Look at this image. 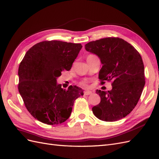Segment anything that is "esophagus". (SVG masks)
Here are the masks:
<instances>
[{"mask_svg": "<svg viewBox=\"0 0 159 159\" xmlns=\"http://www.w3.org/2000/svg\"><path fill=\"white\" fill-rule=\"evenodd\" d=\"M91 94H92V91H90V90H86V91H84L85 95H90Z\"/></svg>", "mask_w": 159, "mask_h": 159, "instance_id": "34e87169", "label": "esophagus"}]
</instances>
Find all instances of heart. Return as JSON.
Wrapping results in <instances>:
<instances>
[{
	"label": "heart",
	"instance_id": "obj_1",
	"mask_svg": "<svg viewBox=\"0 0 159 159\" xmlns=\"http://www.w3.org/2000/svg\"><path fill=\"white\" fill-rule=\"evenodd\" d=\"M94 55H92V54H90V55H89L88 57H87V58H90V57H93ZM80 86H82V87H84V88H87L88 87V82L87 80H83V81H81V82L80 83Z\"/></svg>",
	"mask_w": 159,
	"mask_h": 159
}]
</instances>
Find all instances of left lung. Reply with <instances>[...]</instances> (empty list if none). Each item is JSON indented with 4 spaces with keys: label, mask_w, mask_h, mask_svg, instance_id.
<instances>
[{
    "label": "left lung",
    "mask_w": 159,
    "mask_h": 159,
    "mask_svg": "<svg viewBox=\"0 0 159 159\" xmlns=\"http://www.w3.org/2000/svg\"><path fill=\"white\" fill-rule=\"evenodd\" d=\"M84 47L101 60V83L112 81V90H97L101 102L93 107V114L101 120H119L134 109L141 96L145 84L141 56L132 45L119 38L101 39L89 42Z\"/></svg>",
    "instance_id": "1"
}]
</instances>
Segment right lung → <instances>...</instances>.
Returning a JSON list of instances; mask_svg holds the SVG:
<instances>
[{"label":"right lung","instance_id":"add662e5","mask_svg":"<svg viewBox=\"0 0 159 159\" xmlns=\"http://www.w3.org/2000/svg\"><path fill=\"white\" fill-rule=\"evenodd\" d=\"M81 44L43 41L26 52L19 67L18 86L26 109L36 119L50 125L61 124L70 116L75 100L83 95L76 86L61 88L57 79L69 70Z\"/></svg>","mask_w":159,"mask_h":159}]
</instances>
